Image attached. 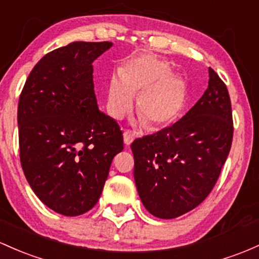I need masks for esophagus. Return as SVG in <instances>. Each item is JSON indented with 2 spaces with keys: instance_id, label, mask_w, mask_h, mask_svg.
Masks as SVG:
<instances>
[{
  "instance_id": "obj_1",
  "label": "esophagus",
  "mask_w": 259,
  "mask_h": 259,
  "mask_svg": "<svg viewBox=\"0 0 259 259\" xmlns=\"http://www.w3.org/2000/svg\"><path fill=\"white\" fill-rule=\"evenodd\" d=\"M135 139V134L133 132H124V144L126 145V146H129L130 144L133 143V140Z\"/></svg>"
}]
</instances>
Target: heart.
<instances>
[{
  "label": "heart",
  "mask_w": 259,
  "mask_h": 259,
  "mask_svg": "<svg viewBox=\"0 0 259 259\" xmlns=\"http://www.w3.org/2000/svg\"><path fill=\"white\" fill-rule=\"evenodd\" d=\"M138 112L150 129L171 124L180 115L186 101V86L171 75L163 61L140 58L120 71V77H112L108 86V109L110 115L121 119L132 109L134 95H138Z\"/></svg>",
  "instance_id": "b5f03b06"
}]
</instances>
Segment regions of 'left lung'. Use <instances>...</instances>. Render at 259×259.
Wrapping results in <instances>:
<instances>
[{
    "instance_id": "8db88e82",
    "label": "left lung",
    "mask_w": 259,
    "mask_h": 259,
    "mask_svg": "<svg viewBox=\"0 0 259 259\" xmlns=\"http://www.w3.org/2000/svg\"><path fill=\"white\" fill-rule=\"evenodd\" d=\"M232 135L229 92L209 67L208 88L183 118L132 144L135 184L147 211L175 219L197 208L217 183Z\"/></svg>"
}]
</instances>
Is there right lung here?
Returning <instances> with one entry per match:
<instances>
[{"label": "right lung", "instance_id": "obj_1", "mask_svg": "<svg viewBox=\"0 0 259 259\" xmlns=\"http://www.w3.org/2000/svg\"><path fill=\"white\" fill-rule=\"evenodd\" d=\"M113 42L73 41L39 60L18 103L19 156L30 188L65 217L97 204L123 133L98 109L92 62Z\"/></svg>", "mask_w": 259, "mask_h": 259}]
</instances>
